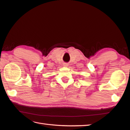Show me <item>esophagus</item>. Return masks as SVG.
Here are the masks:
<instances>
[{"instance_id":"obj_1","label":"esophagus","mask_w":130,"mask_h":130,"mask_svg":"<svg viewBox=\"0 0 130 130\" xmlns=\"http://www.w3.org/2000/svg\"><path fill=\"white\" fill-rule=\"evenodd\" d=\"M63 67H68V63H63Z\"/></svg>"}]
</instances>
